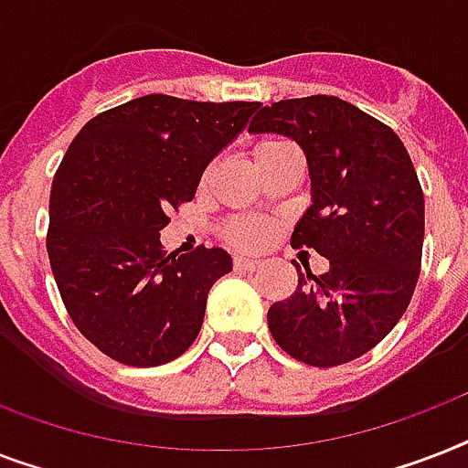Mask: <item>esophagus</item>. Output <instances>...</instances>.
Here are the masks:
<instances>
[{
  "mask_svg": "<svg viewBox=\"0 0 468 468\" xmlns=\"http://www.w3.org/2000/svg\"><path fill=\"white\" fill-rule=\"evenodd\" d=\"M233 267L238 271H255L257 267H260V262H257L255 257H248V255H238L233 260Z\"/></svg>",
  "mask_w": 468,
  "mask_h": 468,
  "instance_id": "esophagus-1",
  "label": "esophagus"
}]
</instances>
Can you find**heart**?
Here are the masks:
<instances>
[{
    "mask_svg": "<svg viewBox=\"0 0 468 468\" xmlns=\"http://www.w3.org/2000/svg\"><path fill=\"white\" fill-rule=\"evenodd\" d=\"M289 145H292V143L279 141V138H264V141H260L255 148H252V162L260 165V162H264L267 157L279 153V150L289 148ZM270 223L260 218L235 220L233 226L228 228V240L233 242V245H238V248H262L264 242L270 240Z\"/></svg>",
    "mask_w": 468,
    "mask_h": 468,
    "instance_id": "obj_1",
    "label": "heart"
}]
</instances>
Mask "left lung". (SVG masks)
I'll return each instance as SVG.
<instances>
[{
	"instance_id": "1",
	"label": "left lung",
	"mask_w": 468,
	"mask_h": 468,
	"mask_svg": "<svg viewBox=\"0 0 468 468\" xmlns=\"http://www.w3.org/2000/svg\"><path fill=\"white\" fill-rule=\"evenodd\" d=\"M252 133H279L306 153L313 204L293 248H313L325 274L267 313L271 337L311 367L347 364L391 333L420 277L425 198L400 138L362 109L315 94L264 106Z\"/></svg>"
}]
</instances>
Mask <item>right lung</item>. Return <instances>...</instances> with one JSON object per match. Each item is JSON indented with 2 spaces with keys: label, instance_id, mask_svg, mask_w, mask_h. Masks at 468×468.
Masks as SVG:
<instances>
[{
  "label": "right lung",
  "instance_id": "1",
  "mask_svg": "<svg viewBox=\"0 0 468 468\" xmlns=\"http://www.w3.org/2000/svg\"><path fill=\"white\" fill-rule=\"evenodd\" d=\"M257 106L148 94L69 143L50 189L48 257L77 330L116 362L157 367L197 340L233 260L220 248L165 255L160 230Z\"/></svg>",
  "mask_w": 468,
  "mask_h": 468
}]
</instances>
